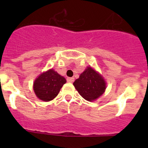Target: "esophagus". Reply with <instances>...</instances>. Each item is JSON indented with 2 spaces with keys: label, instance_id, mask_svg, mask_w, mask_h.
<instances>
[{
  "label": "esophagus",
  "instance_id": "obj_1",
  "mask_svg": "<svg viewBox=\"0 0 148 148\" xmlns=\"http://www.w3.org/2000/svg\"><path fill=\"white\" fill-rule=\"evenodd\" d=\"M74 79H75L74 78H66V81H67V82H69V83H73V82H74Z\"/></svg>",
  "mask_w": 148,
  "mask_h": 148
}]
</instances>
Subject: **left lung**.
Wrapping results in <instances>:
<instances>
[{
    "mask_svg": "<svg viewBox=\"0 0 148 148\" xmlns=\"http://www.w3.org/2000/svg\"><path fill=\"white\" fill-rule=\"evenodd\" d=\"M73 85L82 97L89 101L98 99L106 89L104 78L90 66L81 74Z\"/></svg>",
    "mask_w": 148,
    "mask_h": 148,
    "instance_id": "obj_1",
    "label": "left lung"
}]
</instances>
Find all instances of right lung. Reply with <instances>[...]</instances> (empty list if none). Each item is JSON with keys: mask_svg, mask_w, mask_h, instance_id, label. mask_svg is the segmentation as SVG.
Segmentation results:
<instances>
[{"mask_svg": "<svg viewBox=\"0 0 148 148\" xmlns=\"http://www.w3.org/2000/svg\"><path fill=\"white\" fill-rule=\"evenodd\" d=\"M66 79L53 69L42 73L34 82V92L37 97L44 101L53 100L57 96Z\"/></svg>", "mask_w": 148, "mask_h": 148, "instance_id": "1", "label": "right lung"}]
</instances>
